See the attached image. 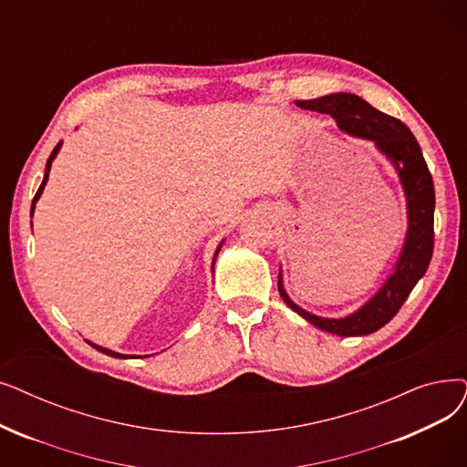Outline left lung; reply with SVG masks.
I'll return each instance as SVG.
<instances>
[{
	"mask_svg": "<svg viewBox=\"0 0 467 467\" xmlns=\"http://www.w3.org/2000/svg\"><path fill=\"white\" fill-rule=\"evenodd\" d=\"M297 107L330 114L341 131L374 140L399 173L407 196L409 231L393 273L364 306L343 318L317 317L288 297L278 275V292L286 306L313 327L336 336H367L385 327L407 301L416 282L425 275L433 255V212L435 189L421 149L412 131L400 119L388 116L353 93H330L311 100H297Z\"/></svg>",
	"mask_w": 467,
	"mask_h": 467,
	"instance_id": "8db88e82",
	"label": "left lung"
}]
</instances>
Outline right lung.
I'll return each mask as SVG.
<instances>
[{
    "label": "right lung",
    "mask_w": 467,
    "mask_h": 467,
    "mask_svg": "<svg viewBox=\"0 0 467 467\" xmlns=\"http://www.w3.org/2000/svg\"><path fill=\"white\" fill-rule=\"evenodd\" d=\"M60 145L63 143H58L55 149H53V152H51V156L47 158V164H46V175H44V181H42V185H39V189H37V192H36V196H34V200H32V213H34V208H36V202H37V198L42 196V192H44V187H46V183H47V179H49V170H51V164H53V160H55V156H57V152L60 150ZM221 246H223V242L221 244L217 246V250H215V255H213V263H215V259H217V254H219V250H221ZM213 263H212V267H213ZM91 348H95L97 351H100V353H105V355H109V357H114V358H128V355H121V353H116V351H110V349H105V348H100V346H95V343H91V341H88Z\"/></svg>",
    "instance_id": "obj_1"
}]
</instances>
